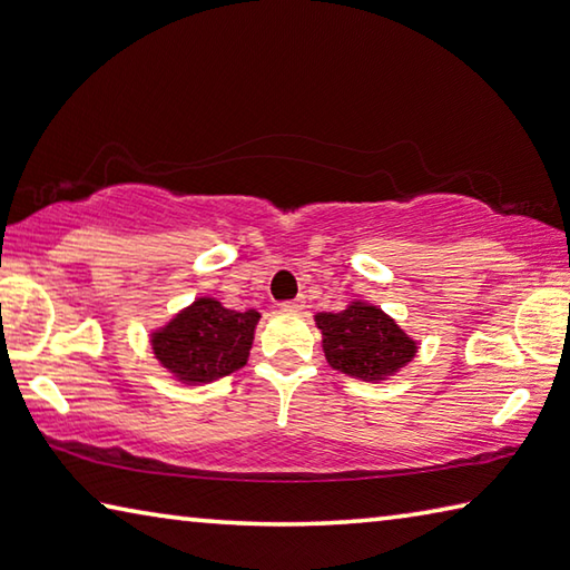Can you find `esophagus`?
Wrapping results in <instances>:
<instances>
[{
    "label": "esophagus",
    "mask_w": 570,
    "mask_h": 570,
    "mask_svg": "<svg viewBox=\"0 0 570 570\" xmlns=\"http://www.w3.org/2000/svg\"><path fill=\"white\" fill-rule=\"evenodd\" d=\"M303 307H305L303 297H295V299H287V303H283V309H287V313H299Z\"/></svg>",
    "instance_id": "1"
}]
</instances>
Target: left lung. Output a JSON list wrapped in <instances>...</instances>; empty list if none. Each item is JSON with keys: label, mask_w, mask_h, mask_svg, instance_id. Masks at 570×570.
<instances>
[{"label": "left lung", "mask_w": 570, "mask_h": 570, "mask_svg": "<svg viewBox=\"0 0 570 570\" xmlns=\"http://www.w3.org/2000/svg\"><path fill=\"white\" fill-rule=\"evenodd\" d=\"M315 325L330 367L362 382L392 380L419 350V342L382 307L364 299H354L340 313H317Z\"/></svg>", "instance_id": "8db88e82"}]
</instances>
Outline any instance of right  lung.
<instances>
[{"mask_svg": "<svg viewBox=\"0 0 570 570\" xmlns=\"http://www.w3.org/2000/svg\"><path fill=\"white\" fill-rule=\"evenodd\" d=\"M257 309L225 307L216 297H196L188 307L151 332V350L180 384H208L245 367L255 340Z\"/></svg>", "mask_w": 570, "mask_h": 570, "instance_id": "right-lung-1", "label": "right lung"}]
</instances>
